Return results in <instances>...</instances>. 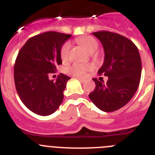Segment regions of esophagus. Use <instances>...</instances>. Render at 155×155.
<instances>
[{"label":"esophagus","instance_id":"34e87169","mask_svg":"<svg viewBox=\"0 0 155 155\" xmlns=\"http://www.w3.org/2000/svg\"><path fill=\"white\" fill-rule=\"evenodd\" d=\"M78 79L79 81L81 82V83H84V82H85V80L83 78H78Z\"/></svg>","mask_w":155,"mask_h":155}]
</instances>
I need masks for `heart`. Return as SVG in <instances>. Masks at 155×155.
Returning a JSON list of instances; mask_svg holds the SVG:
<instances>
[{
  "mask_svg": "<svg viewBox=\"0 0 155 155\" xmlns=\"http://www.w3.org/2000/svg\"><path fill=\"white\" fill-rule=\"evenodd\" d=\"M78 42L90 53H94L98 50V42L92 36L87 35V36L81 37L78 39ZM70 49H71V43L69 42H66L61 49V57L62 60L68 59V56H69ZM91 68H92V65L91 64H74L68 68V71L74 76L82 77L85 74L87 71L91 70Z\"/></svg>",
  "mask_w": 155,
  "mask_h": 155,
  "instance_id": "1",
  "label": "heart"
}]
</instances>
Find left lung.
Segmentation results:
<instances>
[{
    "label": "left lung",
    "mask_w": 155,
    "mask_h": 155,
    "mask_svg": "<svg viewBox=\"0 0 155 155\" xmlns=\"http://www.w3.org/2000/svg\"><path fill=\"white\" fill-rule=\"evenodd\" d=\"M105 51L99 75L109 78L107 82L93 78L95 88L88 94L96 107L113 112L127 105L138 88L141 76V59L136 45L130 39L109 31L93 32Z\"/></svg>",
    "instance_id": "8db88e82"
}]
</instances>
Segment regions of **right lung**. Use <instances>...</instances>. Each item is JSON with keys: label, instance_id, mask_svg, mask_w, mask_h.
<instances>
[{"label": "right lung", "instance_id": "1", "mask_svg": "<svg viewBox=\"0 0 155 155\" xmlns=\"http://www.w3.org/2000/svg\"><path fill=\"white\" fill-rule=\"evenodd\" d=\"M71 35L46 31L31 37L21 47L14 68V78L19 98L34 113L49 116L64 99V91L71 78L60 74L57 81L50 80L62 64L61 49Z\"/></svg>", "mask_w": 155, "mask_h": 155}]
</instances>
